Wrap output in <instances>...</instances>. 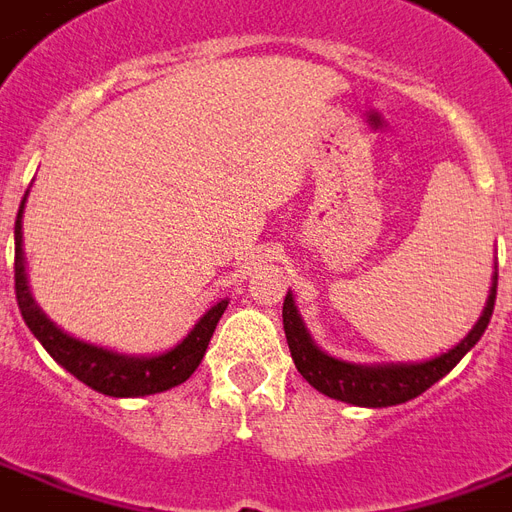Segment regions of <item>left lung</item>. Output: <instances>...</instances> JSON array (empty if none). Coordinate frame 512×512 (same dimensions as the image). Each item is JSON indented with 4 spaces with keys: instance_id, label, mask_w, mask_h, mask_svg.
Listing matches in <instances>:
<instances>
[{
    "instance_id": "obj_1",
    "label": "left lung",
    "mask_w": 512,
    "mask_h": 512,
    "mask_svg": "<svg viewBox=\"0 0 512 512\" xmlns=\"http://www.w3.org/2000/svg\"><path fill=\"white\" fill-rule=\"evenodd\" d=\"M494 301H497V282L491 287L483 317L467 333L464 342L456 344L453 350L439 355V358H431L426 363H410V366L407 363H401V366H352V363L336 361L331 355H325L309 339L301 317L295 312L290 293L285 295L282 320H285V336L295 369L312 388L331 396V399L358 404V407H393V404H404L423 391H429L434 382L442 380L478 344V339L488 328L491 314H494Z\"/></svg>"
}]
</instances>
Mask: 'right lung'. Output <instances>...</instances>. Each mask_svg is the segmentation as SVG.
I'll use <instances>...</instances> for the list:
<instances>
[{
  "label": "right lung",
  "instance_id": "1",
  "mask_svg": "<svg viewBox=\"0 0 512 512\" xmlns=\"http://www.w3.org/2000/svg\"><path fill=\"white\" fill-rule=\"evenodd\" d=\"M24 203L26 198L21 200L18 217H15V301H18V309H21V317L29 325V331L40 339L45 350L51 352V358L56 363H62L67 372L75 374L89 388L105 393V396H119V399H124V396L162 393L168 391V388H176L184 380H189L192 372L200 366V361H203V355H206V347L211 342V336H214L219 317L227 309V301H219L217 306H211L200 317V323L192 328L187 339L179 347L165 352V355H154V358H124V355L102 350V347L78 342L73 336L59 331L37 309L32 293H29L24 271V249H21Z\"/></svg>",
  "mask_w": 512,
  "mask_h": 512
}]
</instances>
